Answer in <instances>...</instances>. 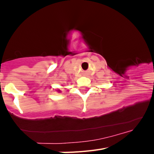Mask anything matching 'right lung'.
Returning <instances> with one entry per match:
<instances>
[{
  "label": "right lung",
  "mask_w": 154,
  "mask_h": 154,
  "mask_svg": "<svg viewBox=\"0 0 154 154\" xmlns=\"http://www.w3.org/2000/svg\"><path fill=\"white\" fill-rule=\"evenodd\" d=\"M57 92H61V90H59V89H57Z\"/></svg>",
  "instance_id": "right-lung-1"
}]
</instances>
